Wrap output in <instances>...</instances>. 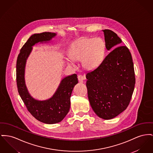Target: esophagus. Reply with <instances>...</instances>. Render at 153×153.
I'll return each mask as SVG.
<instances>
[{
  "instance_id": "obj_1",
  "label": "esophagus",
  "mask_w": 153,
  "mask_h": 153,
  "mask_svg": "<svg viewBox=\"0 0 153 153\" xmlns=\"http://www.w3.org/2000/svg\"><path fill=\"white\" fill-rule=\"evenodd\" d=\"M77 78L79 82H82L84 80H85V77L82 75H78Z\"/></svg>"
}]
</instances>
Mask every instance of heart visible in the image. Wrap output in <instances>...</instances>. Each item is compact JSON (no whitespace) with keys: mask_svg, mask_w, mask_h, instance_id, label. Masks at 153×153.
Listing matches in <instances>:
<instances>
[{"mask_svg":"<svg viewBox=\"0 0 153 153\" xmlns=\"http://www.w3.org/2000/svg\"><path fill=\"white\" fill-rule=\"evenodd\" d=\"M105 45L99 38H85L77 42L72 48L71 56L74 61L82 60V66L87 69L97 67L102 61ZM68 63L74 66L69 59Z\"/></svg>","mask_w":153,"mask_h":153,"instance_id":"1","label":"heart"}]
</instances>
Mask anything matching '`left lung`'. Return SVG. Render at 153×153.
Masks as SVG:
<instances>
[{"label": "left lung", "instance_id": "1", "mask_svg": "<svg viewBox=\"0 0 153 153\" xmlns=\"http://www.w3.org/2000/svg\"><path fill=\"white\" fill-rule=\"evenodd\" d=\"M103 31L108 50L122 42L113 31ZM86 78L88 97L96 114L105 120L117 116L129 105L135 88L134 67L129 49L119 45L112 50L97 68L87 73Z\"/></svg>", "mask_w": 153, "mask_h": 153}]
</instances>
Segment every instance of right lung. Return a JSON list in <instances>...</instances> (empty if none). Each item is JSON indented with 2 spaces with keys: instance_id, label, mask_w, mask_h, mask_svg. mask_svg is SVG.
<instances>
[{
  "instance_id": "add662e5",
  "label": "right lung",
  "mask_w": 153,
  "mask_h": 153,
  "mask_svg": "<svg viewBox=\"0 0 153 153\" xmlns=\"http://www.w3.org/2000/svg\"><path fill=\"white\" fill-rule=\"evenodd\" d=\"M56 36V33L43 32L33 34L22 46L18 54L16 64V80L18 91L29 112L38 121L53 124L61 122L66 116L71 106V97L74 85L78 83L76 74L62 80L53 96L45 100L33 98L27 91L25 82V68L32 46L39 42H47Z\"/></svg>"
}]
</instances>
